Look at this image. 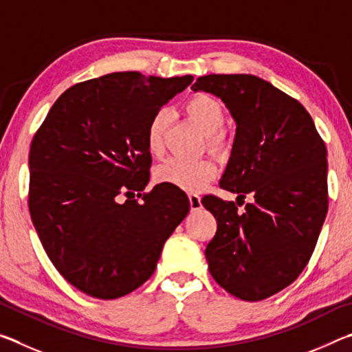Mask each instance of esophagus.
<instances>
[{
	"label": "esophagus",
	"instance_id": "34e87169",
	"mask_svg": "<svg viewBox=\"0 0 352 352\" xmlns=\"http://www.w3.org/2000/svg\"><path fill=\"white\" fill-rule=\"evenodd\" d=\"M189 205H190V211H199L201 208V201H200V195L195 192H189Z\"/></svg>",
	"mask_w": 352,
	"mask_h": 352
}]
</instances>
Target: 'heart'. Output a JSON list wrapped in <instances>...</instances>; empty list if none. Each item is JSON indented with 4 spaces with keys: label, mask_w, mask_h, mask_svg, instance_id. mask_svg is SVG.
Wrapping results in <instances>:
<instances>
[{
    "label": "heart",
    "mask_w": 352,
    "mask_h": 352,
    "mask_svg": "<svg viewBox=\"0 0 352 352\" xmlns=\"http://www.w3.org/2000/svg\"><path fill=\"white\" fill-rule=\"evenodd\" d=\"M186 111L197 122L201 132L206 133V146L214 152L225 148L226 138L220 132L225 122L223 105L210 94H195L186 102ZM168 126V110L158 109L147 126V148L155 157L163 153L164 132ZM216 175V164L210 158L170 157L155 168L153 177L158 183L172 184L180 189L199 190L205 188Z\"/></svg>",
    "instance_id": "b5f03b06"
}]
</instances>
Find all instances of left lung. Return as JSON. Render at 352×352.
Wrapping results in <instances>:
<instances>
[{
  "instance_id": "8db88e82",
  "label": "left lung",
  "mask_w": 352,
  "mask_h": 352,
  "mask_svg": "<svg viewBox=\"0 0 352 352\" xmlns=\"http://www.w3.org/2000/svg\"><path fill=\"white\" fill-rule=\"evenodd\" d=\"M194 91L216 94L237 122L236 142L217 195L201 199L216 217L208 269L220 287L243 301H261L305 270L327 212L326 146L295 98L252 74L199 77Z\"/></svg>"
}]
</instances>
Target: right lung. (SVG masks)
<instances>
[{
  "instance_id": "right-lung-1",
  "label": "right lung",
  "mask_w": 352,
  "mask_h": 352,
  "mask_svg": "<svg viewBox=\"0 0 352 352\" xmlns=\"http://www.w3.org/2000/svg\"><path fill=\"white\" fill-rule=\"evenodd\" d=\"M192 79L126 71L79 82L35 132L29 212L47 258L83 294L115 300L138 289L189 212L175 189L142 190L152 164L148 121Z\"/></svg>"
}]
</instances>
